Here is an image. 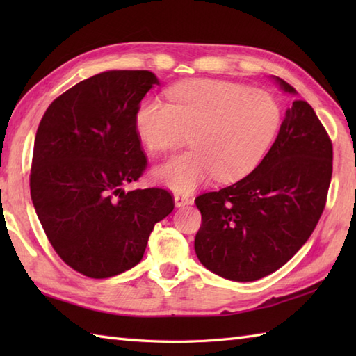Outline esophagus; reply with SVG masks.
<instances>
[{
  "mask_svg": "<svg viewBox=\"0 0 356 356\" xmlns=\"http://www.w3.org/2000/svg\"><path fill=\"white\" fill-rule=\"evenodd\" d=\"M174 202H176V207H185L188 203H191V197L184 193H176L174 194Z\"/></svg>",
  "mask_w": 356,
  "mask_h": 356,
  "instance_id": "obj_1",
  "label": "esophagus"
}]
</instances>
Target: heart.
Masks as SVG:
<instances>
[{
    "instance_id": "obj_1",
    "label": "heart",
    "mask_w": 356,
    "mask_h": 356,
    "mask_svg": "<svg viewBox=\"0 0 356 356\" xmlns=\"http://www.w3.org/2000/svg\"><path fill=\"white\" fill-rule=\"evenodd\" d=\"M166 102L151 99L136 115V130L154 153H171L188 134L193 149L154 170L159 182L190 193L211 176L226 182L260 162L280 127L278 104L269 93L217 79L174 86Z\"/></svg>"
}]
</instances>
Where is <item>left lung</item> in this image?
<instances>
[{
  "label": "left lung",
  "mask_w": 356,
  "mask_h": 356,
  "mask_svg": "<svg viewBox=\"0 0 356 356\" xmlns=\"http://www.w3.org/2000/svg\"><path fill=\"white\" fill-rule=\"evenodd\" d=\"M332 161L334 148L321 120L306 101H293L274 145L252 172L195 197L202 225L194 249L200 263L234 282H254L282 268L320 220Z\"/></svg>",
  "instance_id": "1"
}]
</instances>
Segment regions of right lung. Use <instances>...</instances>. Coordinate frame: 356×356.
<instances>
[{
  "instance_id": "add662e5",
  "label": "right lung",
  "mask_w": 356,
  "mask_h": 356,
  "mask_svg": "<svg viewBox=\"0 0 356 356\" xmlns=\"http://www.w3.org/2000/svg\"><path fill=\"white\" fill-rule=\"evenodd\" d=\"M159 84L148 70H110L53 101L38 127L30 195L50 245L90 278L136 266L154 225L174 209L165 188L125 191L147 170L136 115Z\"/></svg>"
}]
</instances>
